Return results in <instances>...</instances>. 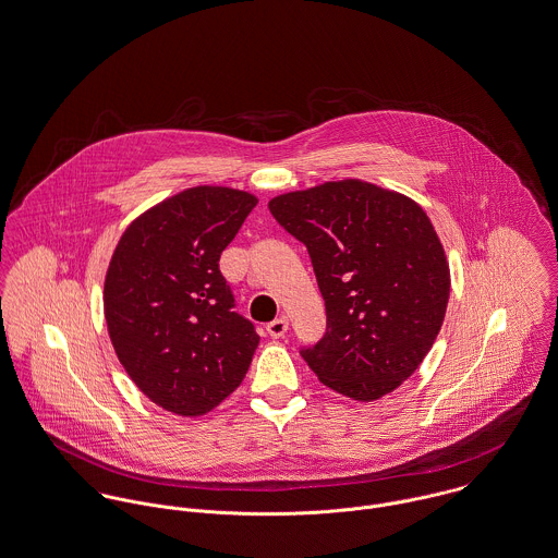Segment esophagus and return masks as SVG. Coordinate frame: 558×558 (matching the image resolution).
<instances>
[{
    "label": "esophagus",
    "mask_w": 558,
    "mask_h": 558,
    "mask_svg": "<svg viewBox=\"0 0 558 558\" xmlns=\"http://www.w3.org/2000/svg\"><path fill=\"white\" fill-rule=\"evenodd\" d=\"M287 331H289V318H287V316H280V318H276V320H271V323L267 325V333H269V338H274V340L282 338Z\"/></svg>",
    "instance_id": "1"
}]
</instances>
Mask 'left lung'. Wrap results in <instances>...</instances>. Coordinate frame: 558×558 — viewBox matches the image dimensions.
I'll use <instances>...</instances> for the list:
<instances>
[{
    "label": "left lung",
    "mask_w": 558,
    "mask_h": 558,
    "mask_svg": "<svg viewBox=\"0 0 558 558\" xmlns=\"http://www.w3.org/2000/svg\"><path fill=\"white\" fill-rule=\"evenodd\" d=\"M269 213L307 248L325 300L327 331L301 348L310 369L354 401L392 392L427 356L450 298L429 216L363 180L278 195Z\"/></svg>",
    "instance_id": "1"
}]
</instances>
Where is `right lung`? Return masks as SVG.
I'll return each mask as SVG.
<instances>
[{
    "label": "right lung",
    "mask_w": 558,
    "mask_h": 558,
    "mask_svg": "<svg viewBox=\"0 0 558 558\" xmlns=\"http://www.w3.org/2000/svg\"><path fill=\"white\" fill-rule=\"evenodd\" d=\"M257 197L193 186L137 216L104 284V314L129 378L159 408L204 416L242 385L258 336L218 269Z\"/></svg>",
    "instance_id": "1"
}]
</instances>
